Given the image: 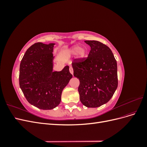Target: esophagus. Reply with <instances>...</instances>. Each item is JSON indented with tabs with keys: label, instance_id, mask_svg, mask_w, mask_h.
Instances as JSON below:
<instances>
[{
	"label": "esophagus",
	"instance_id": "obj_1",
	"mask_svg": "<svg viewBox=\"0 0 147 147\" xmlns=\"http://www.w3.org/2000/svg\"><path fill=\"white\" fill-rule=\"evenodd\" d=\"M69 70H70V74H72V75H73V74H74V70H73V68H72V67H71V66H70V67H69Z\"/></svg>",
	"mask_w": 147,
	"mask_h": 147
}]
</instances>
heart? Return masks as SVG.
<instances>
[{
    "mask_svg": "<svg viewBox=\"0 0 147 147\" xmlns=\"http://www.w3.org/2000/svg\"><path fill=\"white\" fill-rule=\"evenodd\" d=\"M88 53V50L85 46L80 47L78 45L72 47L67 51V54L70 56H72L77 54V58L78 61H82L86 57Z\"/></svg>",
    "mask_w": 147,
    "mask_h": 147,
    "instance_id": "heart-1",
    "label": "heart"
}]
</instances>
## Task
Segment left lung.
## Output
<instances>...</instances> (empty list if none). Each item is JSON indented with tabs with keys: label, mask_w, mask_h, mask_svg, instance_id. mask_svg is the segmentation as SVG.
<instances>
[{
	"label": "left lung",
	"mask_w": 147,
	"mask_h": 147,
	"mask_svg": "<svg viewBox=\"0 0 147 147\" xmlns=\"http://www.w3.org/2000/svg\"><path fill=\"white\" fill-rule=\"evenodd\" d=\"M91 47L87 59L75 60L74 75L80 81V100L87 107L108 102L118 87L117 63L109 47L100 42L86 40Z\"/></svg>",
	"instance_id": "1"
}]
</instances>
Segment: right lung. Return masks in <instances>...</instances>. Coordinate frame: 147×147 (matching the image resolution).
<instances>
[{
	"label": "right lung",
	"instance_id": "1",
	"mask_svg": "<svg viewBox=\"0 0 147 147\" xmlns=\"http://www.w3.org/2000/svg\"><path fill=\"white\" fill-rule=\"evenodd\" d=\"M55 45L34 43L26 51L20 67L22 91L31 105L42 110H51L60 104L62 92L72 78L68 65L53 71Z\"/></svg>",
	"mask_w": 147,
	"mask_h": 147
}]
</instances>
